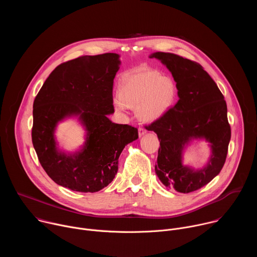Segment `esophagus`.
<instances>
[{"label":"esophagus","mask_w":257,"mask_h":257,"mask_svg":"<svg viewBox=\"0 0 257 257\" xmlns=\"http://www.w3.org/2000/svg\"><path fill=\"white\" fill-rule=\"evenodd\" d=\"M138 134H139V137L143 136L144 134H146V130L144 128H139L138 129Z\"/></svg>","instance_id":"esophagus-1"}]
</instances>
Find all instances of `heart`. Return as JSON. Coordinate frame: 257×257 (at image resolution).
Returning <instances> with one entry per match:
<instances>
[{
	"label": "heart",
	"mask_w": 257,
	"mask_h": 257,
	"mask_svg": "<svg viewBox=\"0 0 257 257\" xmlns=\"http://www.w3.org/2000/svg\"><path fill=\"white\" fill-rule=\"evenodd\" d=\"M177 95L174 80L156 70H137L123 76L120 93L113 96L119 111L136 108V116L143 123L161 119L172 107Z\"/></svg>",
	"instance_id": "heart-1"
}]
</instances>
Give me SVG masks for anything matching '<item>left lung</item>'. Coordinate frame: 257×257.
Segmentation results:
<instances>
[{
  "mask_svg": "<svg viewBox=\"0 0 257 257\" xmlns=\"http://www.w3.org/2000/svg\"><path fill=\"white\" fill-rule=\"evenodd\" d=\"M150 58L161 61L172 73L179 96L161 119L146 127L160 140L156 174L167 188L189 193L206 185L224 167L231 139L227 103L199 64L163 52L153 53ZM202 140L211 150L208 163L199 169L185 165L187 146Z\"/></svg>",
  "mask_w": 257,
  "mask_h": 257,
  "instance_id": "1",
  "label": "left lung"
}]
</instances>
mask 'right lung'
Instances as JSON below:
<instances>
[{"label": "right lung", "instance_id": "1", "mask_svg": "<svg viewBox=\"0 0 257 257\" xmlns=\"http://www.w3.org/2000/svg\"><path fill=\"white\" fill-rule=\"evenodd\" d=\"M120 55L83 56L59 65L33 102L32 143L39 161L58 185L78 192H97L118 172L125 146L138 138L130 125L107 118L114 113L113 83ZM75 117L86 131L75 152H65L55 137L57 125Z\"/></svg>", "mask_w": 257, "mask_h": 257}]
</instances>
